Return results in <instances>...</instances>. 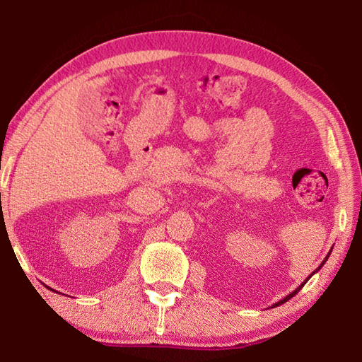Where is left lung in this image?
Returning <instances> with one entry per match:
<instances>
[{"mask_svg": "<svg viewBox=\"0 0 362 362\" xmlns=\"http://www.w3.org/2000/svg\"><path fill=\"white\" fill-rule=\"evenodd\" d=\"M330 252H332V250H329V254H327V257H329V255H330ZM327 257H326V259H324V262H322V263H321V265H320V267H317V268H316V269H315V272H313V273H311V274H310V276H308V278H306V281H308V279H310V278H311V276H313V274H315V273H317V272H320V269H321V267H322V265H324V263H326V260H327ZM306 281H305V283H303V284H300V286H298V287H297V289H296V291H293V292H291V293H289V296H287V297H284V298H283V300H279V302H278V303H274V305H273V306H279V305H283V303H286V302H287V300H291V298H292V297H293V296H296V293H297V292H298V291H300V289H302V287H303V286H305V284H306Z\"/></svg>", "mask_w": 362, "mask_h": 362, "instance_id": "1", "label": "left lung"}]
</instances>
